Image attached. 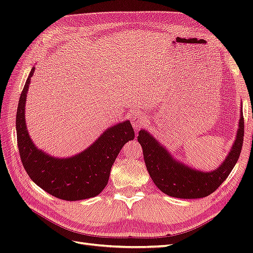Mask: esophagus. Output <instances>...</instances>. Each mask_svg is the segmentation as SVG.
<instances>
[{"label":"esophagus","mask_w":253,"mask_h":253,"mask_svg":"<svg viewBox=\"0 0 253 253\" xmlns=\"http://www.w3.org/2000/svg\"><path fill=\"white\" fill-rule=\"evenodd\" d=\"M145 116L140 113H136L133 115V118H132V125L135 128V131H139V128L142 126V125L144 124L145 121Z\"/></svg>","instance_id":"34e87169"}]
</instances>
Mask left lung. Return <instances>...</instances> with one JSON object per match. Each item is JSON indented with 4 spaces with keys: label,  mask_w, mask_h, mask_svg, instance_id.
Returning <instances> with one entry per match:
<instances>
[{
    "label": "left lung",
    "mask_w": 253,
    "mask_h": 253,
    "mask_svg": "<svg viewBox=\"0 0 253 253\" xmlns=\"http://www.w3.org/2000/svg\"><path fill=\"white\" fill-rule=\"evenodd\" d=\"M143 151L147 170L156 187L177 198H202L213 193L230 174L240 157L244 140V117L241 112L236 138L228 156L217 169L202 172L174 159L170 153L145 129L137 137Z\"/></svg>",
    "instance_id": "1"
}]
</instances>
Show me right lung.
I'll return each instance as SVG.
<instances>
[{
    "label": "right lung",
    "instance_id": "add662e5",
    "mask_svg": "<svg viewBox=\"0 0 253 253\" xmlns=\"http://www.w3.org/2000/svg\"><path fill=\"white\" fill-rule=\"evenodd\" d=\"M36 67H33L18 104L16 127L21 162L28 176L41 189L64 201H81L101 193L108 185L111 169L124 145L133 140L134 129L128 120L106 131L79 154L56 158L37 149L25 122L26 96Z\"/></svg>",
    "mask_w": 253,
    "mask_h": 253
}]
</instances>
